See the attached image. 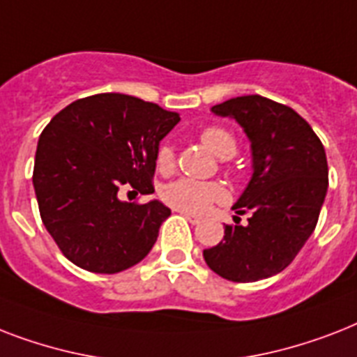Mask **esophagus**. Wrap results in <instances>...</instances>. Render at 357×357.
<instances>
[{"label": "esophagus", "mask_w": 357, "mask_h": 357, "mask_svg": "<svg viewBox=\"0 0 357 357\" xmlns=\"http://www.w3.org/2000/svg\"><path fill=\"white\" fill-rule=\"evenodd\" d=\"M181 215H183V217L187 218L190 224H200L202 222V217H198V215H192V213H183V211H181Z\"/></svg>", "instance_id": "esophagus-1"}]
</instances>
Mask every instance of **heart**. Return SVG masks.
Masks as SVG:
<instances>
[{
	"label": "heart",
	"instance_id": "1",
	"mask_svg": "<svg viewBox=\"0 0 357 357\" xmlns=\"http://www.w3.org/2000/svg\"><path fill=\"white\" fill-rule=\"evenodd\" d=\"M200 140L204 146L220 159H228L237 151V140L229 131L224 128H206L200 133ZM174 153L172 144H161L157 150V168L161 172H170L174 168ZM161 198L167 202L168 206L183 213H204L207 211L213 204L222 202L226 198V190L222 185L215 181H196V179H176L172 183L162 187Z\"/></svg>",
	"mask_w": 357,
	"mask_h": 357
}]
</instances>
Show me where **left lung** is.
<instances>
[{"label": "left lung", "mask_w": 357, "mask_h": 357, "mask_svg": "<svg viewBox=\"0 0 357 357\" xmlns=\"http://www.w3.org/2000/svg\"><path fill=\"white\" fill-rule=\"evenodd\" d=\"M211 111L244 129L254 174L234 206L248 224L235 217L204 259L229 282L265 280L291 265L315 229L328 190L326 151L296 111L259 94L231 98Z\"/></svg>", "instance_id": "8db88e82"}]
</instances>
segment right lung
Masks as SVG:
<instances>
[{"mask_svg": "<svg viewBox=\"0 0 357 357\" xmlns=\"http://www.w3.org/2000/svg\"><path fill=\"white\" fill-rule=\"evenodd\" d=\"M178 122V113L119 92L81 98L53 116L36 146L33 187L66 259L116 274L150 254L170 209L128 204L119 190L153 192L159 142Z\"/></svg>", "mask_w": 357, "mask_h": 357, "instance_id": "add662e5", "label": "right lung"}]
</instances>
